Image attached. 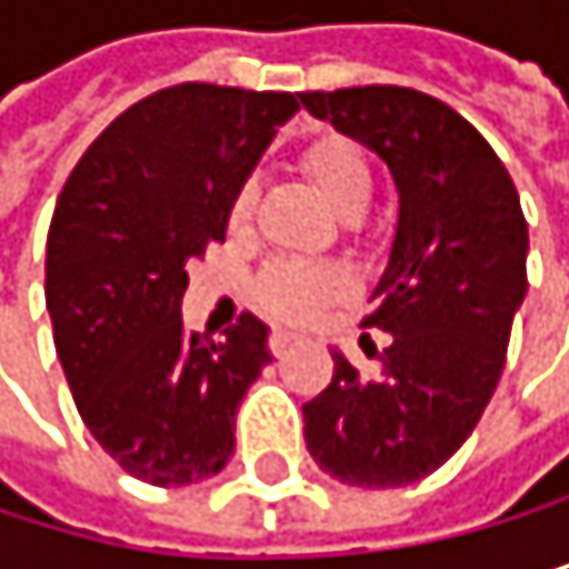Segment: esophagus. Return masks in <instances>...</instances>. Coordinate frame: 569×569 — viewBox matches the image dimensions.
I'll return each mask as SVG.
<instances>
[{
  "instance_id": "obj_1",
  "label": "esophagus",
  "mask_w": 569,
  "mask_h": 569,
  "mask_svg": "<svg viewBox=\"0 0 569 569\" xmlns=\"http://www.w3.org/2000/svg\"><path fill=\"white\" fill-rule=\"evenodd\" d=\"M293 345V335L290 331H282V327H272V335H269V351L272 355H282Z\"/></svg>"
}]
</instances>
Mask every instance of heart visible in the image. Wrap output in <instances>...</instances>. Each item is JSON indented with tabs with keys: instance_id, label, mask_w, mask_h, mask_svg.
Masks as SVG:
<instances>
[{
	"instance_id": "b5f03b06",
	"label": "heart",
	"mask_w": 569,
	"mask_h": 569,
	"mask_svg": "<svg viewBox=\"0 0 569 569\" xmlns=\"http://www.w3.org/2000/svg\"><path fill=\"white\" fill-rule=\"evenodd\" d=\"M300 167L320 187V193L341 214H355L371 198V167L365 149L341 132H317L300 146ZM256 193L242 183L228 201V224L249 228ZM345 290V276L331 266H310L297 259H272L256 279V300L282 320H307L320 303Z\"/></svg>"
}]
</instances>
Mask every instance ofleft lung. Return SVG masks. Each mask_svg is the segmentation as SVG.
I'll use <instances>...</instances> for the list:
<instances>
[{"label":"left lung","mask_w":569,"mask_h":569,"mask_svg":"<svg viewBox=\"0 0 569 569\" xmlns=\"http://www.w3.org/2000/svg\"><path fill=\"white\" fill-rule=\"evenodd\" d=\"M389 163L399 228L361 327L379 371L341 355L320 396L303 402L313 461L345 485L402 488L433 475L478 427L501 379L512 317L526 297L529 228L519 190L488 139L427 91L365 84L300 91Z\"/></svg>","instance_id":"obj_1"}]
</instances>
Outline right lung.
<instances>
[{
	"label": "right lung",
	"mask_w": 569,
	"mask_h": 569,
	"mask_svg": "<svg viewBox=\"0 0 569 569\" xmlns=\"http://www.w3.org/2000/svg\"><path fill=\"white\" fill-rule=\"evenodd\" d=\"M290 91L208 81L160 88L84 149L47 234V310L57 358L91 437L146 485L214 478L234 447V412L272 361L266 323L238 317L224 338L187 335V259L224 242L228 201Z\"/></svg>",
	"instance_id": "add662e5"
}]
</instances>
